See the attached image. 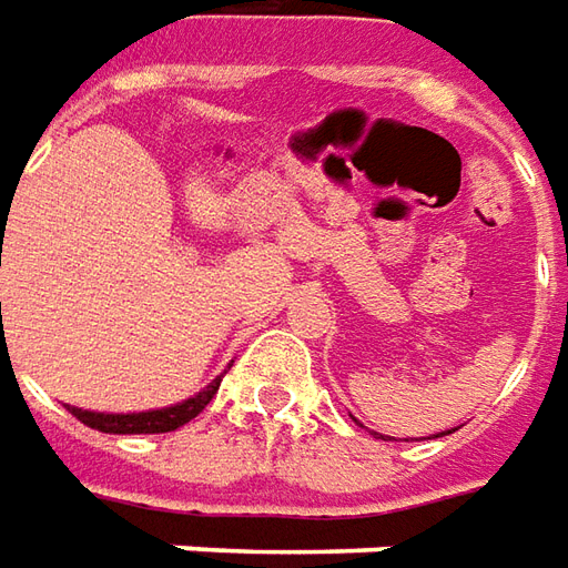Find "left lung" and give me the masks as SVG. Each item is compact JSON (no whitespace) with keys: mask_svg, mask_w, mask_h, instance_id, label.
<instances>
[{"mask_svg":"<svg viewBox=\"0 0 568 568\" xmlns=\"http://www.w3.org/2000/svg\"><path fill=\"white\" fill-rule=\"evenodd\" d=\"M439 436H445V433H439Z\"/></svg>","mask_w":568,"mask_h":568,"instance_id":"8db88e82","label":"left lung"}]
</instances>
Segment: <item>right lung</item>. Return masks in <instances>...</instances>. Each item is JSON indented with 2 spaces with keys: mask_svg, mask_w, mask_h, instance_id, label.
Instances as JSON below:
<instances>
[{
  "mask_svg": "<svg viewBox=\"0 0 568 568\" xmlns=\"http://www.w3.org/2000/svg\"><path fill=\"white\" fill-rule=\"evenodd\" d=\"M219 383H222V377H216L197 396L185 398L179 405H170V408L139 410V414H101V410L70 408V414L85 426L98 429V433H116V436H126V433H172V429L185 426L187 420H194L213 402Z\"/></svg>",
  "mask_w": 568,
  "mask_h": 568,
  "instance_id": "1",
  "label": "right lung"
}]
</instances>
